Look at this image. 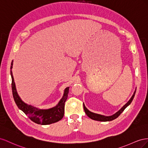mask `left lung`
<instances>
[{"instance_id":"left-lung-1","label":"left lung","mask_w":148,"mask_h":148,"mask_svg":"<svg viewBox=\"0 0 148 148\" xmlns=\"http://www.w3.org/2000/svg\"><path fill=\"white\" fill-rule=\"evenodd\" d=\"M135 93H136V91H134L133 95H132V98L130 99V100L128 101V102L126 103L124 106L122 107L119 112H117L116 113L114 114V115H112V116H104V115H100V114H97L95 113H93L90 112L88 110L86 107L84 103H83V106H84V111H85V113H86V115L90 118V119H92V120H97V121H112L113 120L116 119V118L119 117L120 116V114L124 111V110L127 107L128 105L132 103V100L134 99V97L135 95Z\"/></svg>"}]
</instances>
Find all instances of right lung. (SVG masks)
<instances>
[{
    "label": "right lung",
    "instance_id": "obj_1",
    "mask_svg": "<svg viewBox=\"0 0 148 148\" xmlns=\"http://www.w3.org/2000/svg\"><path fill=\"white\" fill-rule=\"evenodd\" d=\"M12 67L13 61L11 63L10 69H12ZM10 75L12 77V94L15 102L18 108L26 114L32 121L37 124L46 125L56 123L62 119L64 114L65 102L68 97L69 87L65 88L64 95L56 106L49 109H39L23 102L16 92L12 70H10Z\"/></svg>",
    "mask_w": 148,
    "mask_h": 148
}]
</instances>
